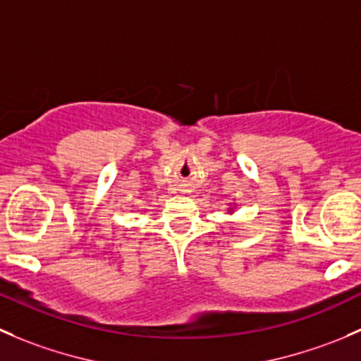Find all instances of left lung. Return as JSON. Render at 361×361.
Instances as JSON below:
<instances>
[{
    "label": "left lung",
    "mask_w": 361,
    "mask_h": 361,
    "mask_svg": "<svg viewBox=\"0 0 361 361\" xmlns=\"http://www.w3.org/2000/svg\"><path fill=\"white\" fill-rule=\"evenodd\" d=\"M230 210H231V209H230Z\"/></svg>",
    "instance_id": "left-lung-1"
}]
</instances>
